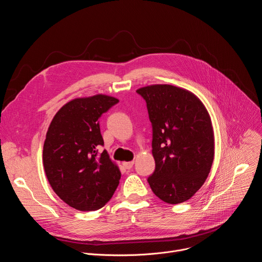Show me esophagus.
<instances>
[{
  "label": "esophagus",
  "mask_w": 262,
  "mask_h": 262,
  "mask_svg": "<svg viewBox=\"0 0 262 262\" xmlns=\"http://www.w3.org/2000/svg\"><path fill=\"white\" fill-rule=\"evenodd\" d=\"M134 165V162L133 161H130V162H123V166L126 168V169H131Z\"/></svg>",
  "instance_id": "obj_1"
}]
</instances>
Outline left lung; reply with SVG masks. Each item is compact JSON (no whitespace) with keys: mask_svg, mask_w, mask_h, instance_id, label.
<instances>
[{"mask_svg":"<svg viewBox=\"0 0 262 262\" xmlns=\"http://www.w3.org/2000/svg\"><path fill=\"white\" fill-rule=\"evenodd\" d=\"M136 92L146 102L152 127L156 168L149 187L166 203L187 201L204 184L214 161L211 117L200 99L183 88L151 84Z\"/></svg>","mask_w":262,"mask_h":262,"instance_id":"left-lung-1","label":"left lung"}]
</instances>
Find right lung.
Returning <instances> with one entry per match:
<instances>
[{
	"label": "right lung",
	"instance_id": "right-lung-1",
	"mask_svg": "<svg viewBox=\"0 0 262 262\" xmlns=\"http://www.w3.org/2000/svg\"><path fill=\"white\" fill-rule=\"evenodd\" d=\"M119 100L98 94L76 98L52 119L43 145V165L55 193L78 211L105 205L119 186L121 171L104 149L99 118Z\"/></svg>",
	"mask_w": 262,
	"mask_h": 262
}]
</instances>
